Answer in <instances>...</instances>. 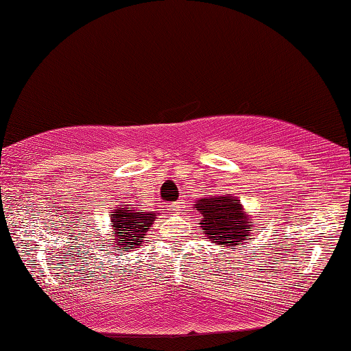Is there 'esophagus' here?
I'll list each match as a JSON object with an SVG mask.
<instances>
[{
    "mask_svg": "<svg viewBox=\"0 0 351 351\" xmlns=\"http://www.w3.org/2000/svg\"><path fill=\"white\" fill-rule=\"evenodd\" d=\"M173 211H182V208H184V205H182V202L181 200H178V202H175L173 205Z\"/></svg>",
    "mask_w": 351,
    "mask_h": 351,
    "instance_id": "34e87169",
    "label": "esophagus"
}]
</instances>
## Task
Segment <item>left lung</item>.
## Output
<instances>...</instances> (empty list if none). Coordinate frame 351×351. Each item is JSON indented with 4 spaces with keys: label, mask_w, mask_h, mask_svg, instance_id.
<instances>
[{
    "label": "left lung",
    "mask_w": 351,
    "mask_h": 351,
    "mask_svg": "<svg viewBox=\"0 0 351 351\" xmlns=\"http://www.w3.org/2000/svg\"><path fill=\"white\" fill-rule=\"evenodd\" d=\"M193 208L202 214L200 227L205 230V238L219 247L237 249L252 237L254 219L232 193L203 197Z\"/></svg>",
    "instance_id": "left-lung-1"
}]
</instances>
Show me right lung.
<instances>
[{"label": "right lung", "instance_id": "1", "mask_svg": "<svg viewBox=\"0 0 351 351\" xmlns=\"http://www.w3.org/2000/svg\"><path fill=\"white\" fill-rule=\"evenodd\" d=\"M112 213V241L108 243V247H117V252L137 249L143 244L146 232L153 226L156 216H159L156 211H138L130 205L118 206Z\"/></svg>", "mask_w": 351, "mask_h": 351}]
</instances>
